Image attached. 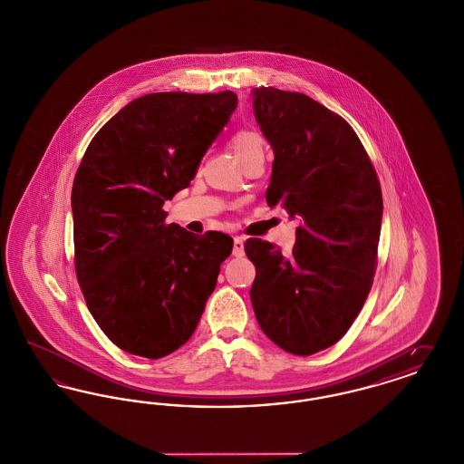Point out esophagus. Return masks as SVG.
<instances>
[{"label": "esophagus", "mask_w": 464, "mask_h": 464, "mask_svg": "<svg viewBox=\"0 0 464 464\" xmlns=\"http://www.w3.org/2000/svg\"><path fill=\"white\" fill-rule=\"evenodd\" d=\"M245 238L243 237H235V240H233V256L235 257H242L243 254H245Z\"/></svg>", "instance_id": "1"}]
</instances>
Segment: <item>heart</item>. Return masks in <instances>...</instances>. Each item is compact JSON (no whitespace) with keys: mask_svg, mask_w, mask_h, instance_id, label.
Here are the masks:
<instances>
[{"mask_svg":"<svg viewBox=\"0 0 464 464\" xmlns=\"http://www.w3.org/2000/svg\"><path fill=\"white\" fill-rule=\"evenodd\" d=\"M231 148L242 161L243 167L254 160H263L266 153L265 137L254 129H243L231 137Z\"/></svg>","mask_w":464,"mask_h":464,"instance_id":"b5f03b06","label":"heart"}]
</instances>
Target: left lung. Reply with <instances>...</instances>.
Here are the masks:
<instances>
[{"label":"left lung","mask_w":464,"mask_h":464,"mask_svg":"<svg viewBox=\"0 0 464 464\" xmlns=\"http://www.w3.org/2000/svg\"><path fill=\"white\" fill-rule=\"evenodd\" d=\"M252 99L275 155L266 201L299 226L290 254L259 238L245 242L256 266L250 301L276 346L308 356L348 332L372 287L381 186L341 116L297 92L259 87Z\"/></svg>","instance_id":"obj_1"}]
</instances>
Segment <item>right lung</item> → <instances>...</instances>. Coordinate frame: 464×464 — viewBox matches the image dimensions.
<instances>
[{"label":"right lung","instance_id":"1","mask_svg":"<svg viewBox=\"0 0 464 464\" xmlns=\"http://www.w3.org/2000/svg\"><path fill=\"white\" fill-rule=\"evenodd\" d=\"M238 106L235 92L133 99L92 139L74 177L76 276L92 316L127 353L161 358L197 329L233 238L165 224Z\"/></svg>","mask_w":464,"mask_h":464}]
</instances>
